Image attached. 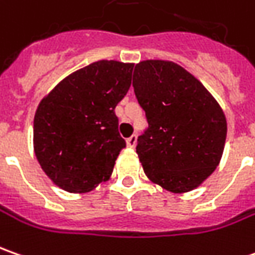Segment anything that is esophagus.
<instances>
[{
    "mask_svg": "<svg viewBox=\"0 0 255 255\" xmlns=\"http://www.w3.org/2000/svg\"><path fill=\"white\" fill-rule=\"evenodd\" d=\"M136 145V135H131L129 138H127V146L128 148H135Z\"/></svg>",
    "mask_w": 255,
    "mask_h": 255,
    "instance_id": "34e87169",
    "label": "esophagus"
}]
</instances>
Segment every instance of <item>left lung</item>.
Instances as JSON below:
<instances>
[{
    "label": "left lung",
    "mask_w": 255,
    "mask_h": 255,
    "mask_svg": "<svg viewBox=\"0 0 255 255\" xmlns=\"http://www.w3.org/2000/svg\"><path fill=\"white\" fill-rule=\"evenodd\" d=\"M132 86L149 126L136 145L148 179L172 193L200 186L224 151L227 121L220 104L171 60L136 63Z\"/></svg>",
    "instance_id": "obj_1"
}]
</instances>
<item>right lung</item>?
I'll list each match as a JSON object with an SVG mask.
<instances>
[{
    "instance_id": "1",
    "label": "right lung",
    "mask_w": 255,
    "mask_h": 255,
    "mask_svg": "<svg viewBox=\"0 0 255 255\" xmlns=\"http://www.w3.org/2000/svg\"><path fill=\"white\" fill-rule=\"evenodd\" d=\"M134 63L99 60L66 76L40 100L33 151L40 168L69 193H87L110 179L126 146L116 106L131 86Z\"/></svg>"
}]
</instances>
